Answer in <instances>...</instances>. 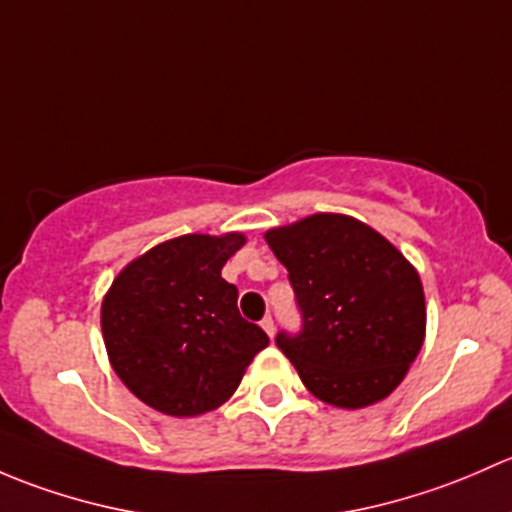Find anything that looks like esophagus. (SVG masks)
Wrapping results in <instances>:
<instances>
[{
	"instance_id": "1",
	"label": "esophagus",
	"mask_w": 512,
	"mask_h": 512,
	"mask_svg": "<svg viewBox=\"0 0 512 512\" xmlns=\"http://www.w3.org/2000/svg\"><path fill=\"white\" fill-rule=\"evenodd\" d=\"M261 328L266 330L268 337H273V333H276V323H273V318H271V315H266V318L261 320Z\"/></svg>"
}]
</instances>
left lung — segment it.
<instances>
[{
    "instance_id": "left-lung-1",
    "label": "left lung",
    "mask_w": 512,
    "mask_h": 512,
    "mask_svg": "<svg viewBox=\"0 0 512 512\" xmlns=\"http://www.w3.org/2000/svg\"><path fill=\"white\" fill-rule=\"evenodd\" d=\"M288 268L300 330L276 345L323 402L362 409L397 389L424 342L419 273L384 236L342 214L266 234Z\"/></svg>"
}]
</instances>
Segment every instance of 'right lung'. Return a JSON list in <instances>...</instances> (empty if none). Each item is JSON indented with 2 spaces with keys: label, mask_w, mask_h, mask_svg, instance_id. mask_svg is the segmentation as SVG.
<instances>
[{
  "label": "right lung",
  "mask_w": 512,
  "mask_h": 512,
  "mask_svg": "<svg viewBox=\"0 0 512 512\" xmlns=\"http://www.w3.org/2000/svg\"><path fill=\"white\" fill-rule=\"evenodd\" d=\"M241 234H187L120 271L100 308L105 350L125 387L147 407L197 416L224 404L268 345L241 318L234 283L221 278Z\"/></svg>",
  "instance_id": "1"
}]
</instances>
